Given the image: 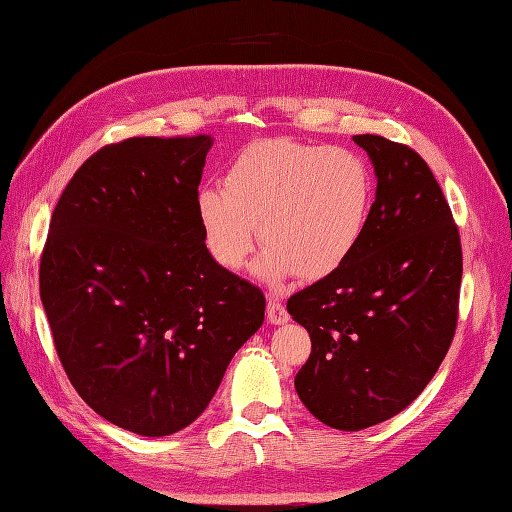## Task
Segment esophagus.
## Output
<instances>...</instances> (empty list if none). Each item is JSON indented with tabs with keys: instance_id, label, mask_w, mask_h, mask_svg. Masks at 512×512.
Returning <instances> with one entry per match:
<instances>
[{
	"instance_id": "1",
	"label": "esophagus",
	"mask_w": 512,
	"mask_h": 512,
	"mask_svg": "<svg viewBox=\"0 0 512 512\" xmlns=\"http://www.w3.org/2000/svg\"><path fill=\"white\" fill-rule=\"evenodd\" d=\"M266 314H268L270 325H285L290 320L288 310H285V307L279 303V299H275V296H270V299H268Z\"/></svg>"
}]
</instances>
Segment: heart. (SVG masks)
<instances>
[{"mask_svg":"<svg viewBox=\"0 0 512 512\" xmlns=\"http://www.w3.org/2000/svg\"><path fill=\"white\" fill-rule=\"evenodd\" d=\"M222 185L224 192L207 187L196 198L209 253L227 270H240L261 233L268 246L255 272L270 283L334 275L358 251L373 205V178L362 157L288 139L248 146Z\"/></svg>","mask_w":512,"mask_h":512,"instance_id":"1","label":"heart"}]
</instances>
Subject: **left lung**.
I'll return each mask as SVG.
<instances>
[{"label":"left lung","mask_w":512,"mask_h":512,"mask_svg":"<svg viewBox=\"0 0 512 512\" xmlns=\"http://www.w3.org/2000/svg\"><path fill=\"white\" fill-rule=\"evenodd\" d=\"M353 141L377 178L366 233L347 264L288 301L312 338L294 388L342 432L395 417L430 384L454 338L462 279L460 235L427 163L379 135Z\"/></svg>","instance_id":"left-lung-1"}]
</instances>
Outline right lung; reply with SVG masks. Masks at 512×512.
Returning <instances> with one entry per match:
<instances>
[{
	"instance_id": "1",
	"label": "right lung",
	"mask_w": 512,
	"mask_h": 512,
	"mask_svg": "<svg viewBox=\"0 0 512 512\" xmlns=\"http://www.w3.org/2000/svg\"><path fill=\"white\" fill-rule=\"evenodd\" d=\"M211 146V135L133 137L95 152L58 200L41 257L69 382L139 436L194 423L264 323V294L202 237L196 198Z\"/></svg>"
}]
</instances>
